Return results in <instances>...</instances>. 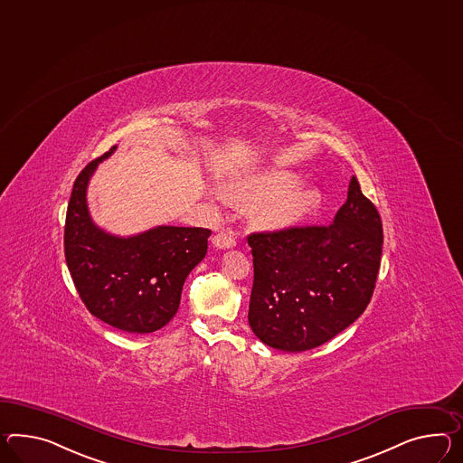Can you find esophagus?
I'll use <instances>...</instances> for the list:
<instances>
[{"label": "esophagus", "instance_id": "34e87169", "mask_svg": "<svg viewBox=\"0 0 463 463\" xmlns=\"http://www.w3.org/2000/svg\"><path fill=\"white\" fill-rule=\"evenodd\" d=\"M213 244L219 249H232L236 246V236L231 229H226L213 237Z\"/></svg>", "mask_w": 463, "mask_h": 463}]
</instances>
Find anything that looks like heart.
<instances>
[{"label":"heart","instance_id":"obj_1","mask_svg":"<svg viewBox=\"0 0 463 463\" xmlns=\"http://www.w3.org/2000/svg\"><path fill=\"white\" fill-rule=\"evenodd\" d=\"M298 177L289 170H271L244 175L229 182L222 197L227 203L254 213L258 226L268 231H286L301 224L321 203V192L313 185H294Z\"/></svg>","mask_w":463,"mask_h":463}]
</instances>
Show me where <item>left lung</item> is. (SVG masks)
<instances>
[{
  "label": "left lung",
  "mask_w": 463,
  "mask_h": 463,
  "mask_svg": "<svg viewBox=\"0 0 463 463\" xmlns=\"http://www.w3.org/2000/svg\"><path fill=\"white\" fill-rule=\"evenodd\" d=\"M254 282L249 326L276 350H311L366 309L380 271L383 227L353 175L329 226L249 234Z\"/></svg>",
  "instance_id": "8db88e82"
}]
</instances>
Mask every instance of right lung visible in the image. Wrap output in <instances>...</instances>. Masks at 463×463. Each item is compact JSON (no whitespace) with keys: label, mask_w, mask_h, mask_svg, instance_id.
Instances as JSON below:
<instances>
[{"label":"right lung","mask_w":463,"mask_h":463,"mask_svg":"<svg viewBox=\"0 0 463 463\" xmlns=\"http://www.w3.org/2000/svg\"><path fill=\"white\" fill-rule=\"evenodd\" d=\"M91 160L73 184L65 221V260L91 315L127 333L165 326L181 305L182 286L207 252L209 229L158 226L113 236L91 221L87 187L103 158Z\"/></svg>","instance_id":"right-lung-1"}]
</instances>
